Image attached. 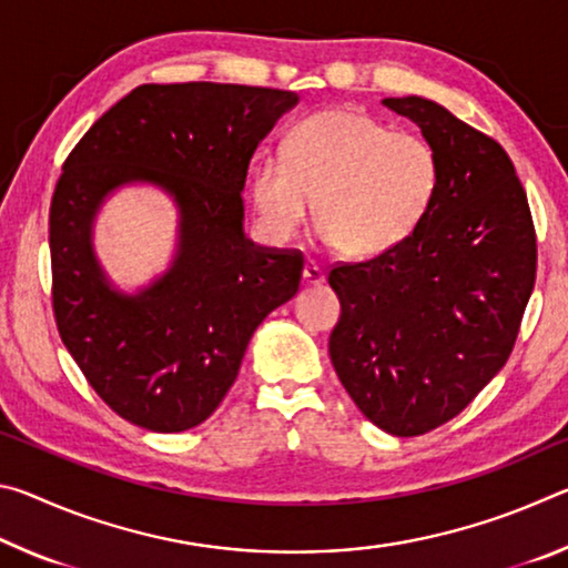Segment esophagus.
Wrapping results in <instances>:
<instances>
[{"label": "esophagus", "mask_w": 568, "mask_h": 568, "mask_svg": "<svg viewBox=\"0 0 568 568\" xmlns=\"http://www.w3.org/2000/svg\"><path fill=\"white\" fill-rule=\"evenodd\" d=\"M325 281V275H323V267L315 263V261H307L305 265H303V283L305 285H321Z\"/></svg>", "instance_id": "34e87169"}]
</instances>
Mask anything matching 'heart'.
<instances>
[{"label":"heart","mask_w":568,"mask_h":568,"mask_svg":"<svg viewBox=\"0 0 568 568\" xmlns=\"http://www.w3.org/2000/svg\"><path fill=\"white\" fill-rule=\"evenodd\" d=\"M440 158L426 138L396 132L355 108L315 112L287 132L283 158L250 172V200L273 237L313 217L345 257H378L416 233L440 187Z\"/></svg>","instance_id":"b5f03b06"}]
</instances>
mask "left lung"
<instances>
[{
  "instance_id": "obj_1",
  "label": "left lung",
  "mask_w": 568,
  "mask_h": 568,
  "mask_svg": "<svg viewBox=\"0 0 568 568\" xmlns=\"http://www.w3.org/2000/svg\"><path fill=\"white\" fill-rule=\"evenodd\" d=\"M440 158V187L390 253L331 265L341 301L333 368L393 436L456 418L514 351L536 283V230L514 162L494 138L423 98H388Z\"/></svg>"
}]
</instances>
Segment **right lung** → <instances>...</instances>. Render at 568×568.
Wrapping results in <instances>:
<instances>
[{
  "label": "right lung",
  "mask_w": 568,
  "mask_h": 568,
  "mask_svg": "<svg viewBox=\"0 0 568 568\" xmlns=\"http://www.w3.org/2000/svg\"><path fill=\"white\" fill-rule=\"evenodd\" d=\"M295 92L247 84H140L67 155L50 205L52 311L92 390L134 426L180 434L233 386L257 325L297 293L301 250L243 235L250 158ZM132 179L173 192L181 253L140 296L109 291L89 227L103 195Z\"/></svg>",
  "instance_id": "obj_1"
}]
</instances>
